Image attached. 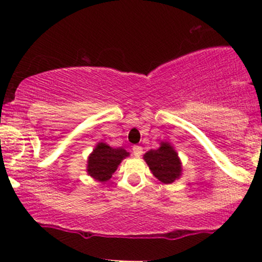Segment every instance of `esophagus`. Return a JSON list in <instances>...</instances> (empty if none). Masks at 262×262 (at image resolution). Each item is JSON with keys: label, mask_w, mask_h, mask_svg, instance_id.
<instances>
[{"label": "esophagus", "mask_w": 262, "mask_h": 262, "mask_svg": "<svg viewBox=\"0 0 262 262\" xmlns=\"http://www.w3.org/2000/svg\"><path fill=\"white\" fill-rule=\"evenodd\" d=\"M141 154H143V148L139 145H134L133 146V155L135 158H140Z\"/></svg>", "instance_id": "34e87169"}]
</instances>
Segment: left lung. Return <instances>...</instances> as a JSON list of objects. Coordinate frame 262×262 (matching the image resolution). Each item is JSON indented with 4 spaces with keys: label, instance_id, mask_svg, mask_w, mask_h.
I'll return each instance as SVG.
<instances>
[{
    "label": "left lung",
    "instance_id": "left-lung-1",
    "mask_svg": "<svg viewBox=\"0 0 262 262\" xmlns=\"http://www.w3.org/2000/svg\"><path fill=\"white\" fill-rule=\"evenodd\" d=\"M143 159L152 175L165 185L175 182L182 175L181 159L169 141H161L159 149L146 151Z\"/></svg>",
    "mask_w": 262,
    "mask_h": 262
}]
</instances>
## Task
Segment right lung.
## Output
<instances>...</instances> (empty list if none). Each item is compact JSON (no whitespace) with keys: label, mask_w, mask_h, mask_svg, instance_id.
Returning a JSON list of instances; mask_svg holds the SVG:
<instances>
[{"label":"right lung","mask_w":262,"mask_h":262,"mask_svg":"<svg viewBox=\"0 0 262 262\" xmlns=\"http://www.w3.org/2000/svg\"><path fill=\"white\" fill-rule=\"evenodd\" d=\"M129 152L122 148H112L107 143L100 141L87 159V173L98 182H106L112 177L119 164Z\"/></svg>","instance_id":"add662e5"}]
</instances>
